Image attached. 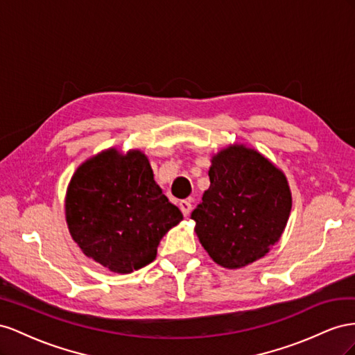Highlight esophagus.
<instances>
[{
	"label": "esophagus",
	"instance_id": "1",
	"mask_svg": "<svg viewBox=\"0 0 355 355\" xmlns=\"http://www.w3.org/2000/svg\"><path fill=\"white\" fill-rule=\"evenodd\" d=\"M180 209H181V212H183V216L187 217L190 214V211H191V204L189 200H181L180 202Z\"/></svg>",
	"mask_w": 355,
	"mask_h": 355
}]
</instances>
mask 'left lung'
<instances>
[{
	"instance_id": "8db88e82",
	"label": "left lung",
	"mask_w": 355,
	"mask_h": 355,
	"mask_svg": "<svg viewBox=\"0 0 355 355\" xmlns=\"http://www.w3.org/2000/svg\"><path fill=\"white\" fill-rule=\"evenodd\" d=\"M209 189L191 212L209 257L235 269L278 242L291 211L287 178L256 150L234 146L212 157Z\"/></svg>"
}]
</instances>
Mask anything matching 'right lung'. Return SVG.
I'll return each mask as SVG.
<instances>
[{"mask_svg":"<svg viewBox=\"0 0 355 355\" xmlns=\"http://www.w3.org/2000/svg\"><path fill=\"white\" fill-rule=\"evenodd\" d=\"M69 234L85 254L113 272L147 266L166 232L183 220L156 184L141 151L111 148L71 178L65 199Z\"/></svg>","mask_w":355,"mask_h":355,"instance_id":"1","label":"right lung"}]
</instances>
